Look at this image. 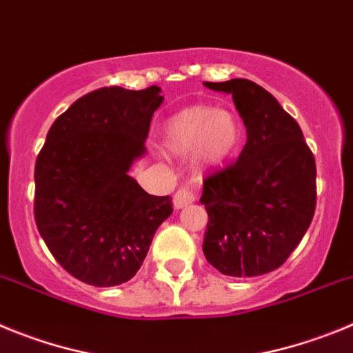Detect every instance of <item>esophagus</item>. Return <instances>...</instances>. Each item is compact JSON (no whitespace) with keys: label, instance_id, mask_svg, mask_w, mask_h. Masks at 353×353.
<instances>
[{"label":"esophagus","instance_id":"obj_1","mask_svg":"<svg viewBox=\"0 0 353 353\" xmlns=\"http://www.w3.org/2000/svg\"><path fill=\"white\" fill-rule=\"evenodd\" d=\"M195 200V192L190 186H181L176 193H174V208L183 209L188 204H192Z\"/></svg>","mask_w":353,"mask_h":353}]
</instances>
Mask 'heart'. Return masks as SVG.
<instances>
[{
  "instance_id": "b5f03b06",
  "label": "heart",
  "mask_w": 353,
  "mask_h": 353,
  "mask_svg": "<svg viewBox=\"0 0 353 353\" xmlns=\"http://www.w3.org/2000/svg\"><path fill=\"white\" fill-rule=\"evenodd\" d=\"M163 141L170 153L188 154L196 149L200 163L214 167L237 153L243 128L227 110L195 105L170 117L165 125Z\"/></svg>"
}]
</instances>
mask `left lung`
Returning a JSON list of instances; mask_svg holds the SVG:
<instances>
[{
    "label": "left lung",
    "mask_w": 353,
    "mask_h": 353,
    "mask_svg": "<svg viewBox=\"0 0 353 353\" xmlns=\"http://www.w3.org/2000/svg\"><path fill=\"white\" fill-rule=\"evenodd\" d=\"M204 84L232 94L248 141L237 161L205 177L202 250L221 274H265L290 256L313 220L315 157L297 121L262 85L248 79Z\"/></svg>",
    "instance_id": "obj_1"
}]
</instances>
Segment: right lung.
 <instances>
[{
  "instance_id": "add662e5",
  "label": "right lung",
  "mask_w": 353,
  "mask_h": 353,
  "mask_svg": "<svg viewBox=\"0 0 353 353\" xmlns=\"http://www.w3.org/2000/svg\"><path fill=\"white\" fill-rule=\"evenodd\" d=\"M158 85L84 94L52 123L34 165V221L66 272L93 287L137 274L172 199L149 195L128 176L145 153Z\"/></svg>"
}]
</instances>
